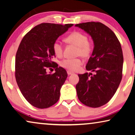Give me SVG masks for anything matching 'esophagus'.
<instances>
[{"label":"esophagus","mask_w":135,"mask_h":135,"mask_svg":"<svg viewBox=\"0 0 135 135\" xmlns=\"http://www.w3.org/2000/svg\"><path fill=\"white\" fill-rule=\"evenodd\" d=\"M67 74H68V75H71V74H73V72L70 71H67Z\"/></svg>","instance_id":"1"}]
</instances>
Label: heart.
<instances>
[{
  "label": "heart",
  "mask_w": 135,
  "mask_h": 135,
  "mask_svg": "<svg viewBox=\"0 0 135 135\" xmlns=\"http://www.w3.org/2000/svg\"><path fill=\"white\" fill-rule=\"evenodd\" d=\"M68 44L78 47L77 55L84 58H87L91 55L93 50V44L88 41L87 36L82 32L74 31L65 38ZM53 50L55 55L61 57L63 54V45L59 41H56L53 45ZM82 64V60L79 58L66 59L61 62V67L70 71H74L79 69Z\"/></svg>",
  "instance_id": "obj_1"
}]
</instances>
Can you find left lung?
I'll use <instances>...</instances> for the list:
<instances>
[{"label": "left lung", "instance_id": "1", "mask_svg": "<svg viewBox=\"0 0 135 135\" xmlns=\"http://www.w3.org/2000/svg\"><path fill=\"white\" fill-rule=\"evenodd\" d=\"M91 36L94 44L86 69L89 73L78 74L76 88L78 99L84 105L99 107L112 99L122 76L123 55L117 37L108 27L100 22L76 24Z\"/></svg>", "mask_w": 135, "mask_h": 135}]
</instances>
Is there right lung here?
Here are the masks:
<instances>
[{"label": "right lung", "mask_w": 135, "mask_h": 135, "mask_svg": "<svg viewBox=\"0 0 135 135\" xmlns=\"http://www.w3.org/2000/svg\"><path fill=\"white\" fill-rule=\"evenodd\" d=\"M73 24L43 23L36 26L22 40L16 53L15 76L22 94L29 103L46 108L58 101L62 86L67 78L64 68L52 62L54 42ZM55 73L47 74V68Z\"/></svg>", "instance_id": "obj_1"}]
</instances>
